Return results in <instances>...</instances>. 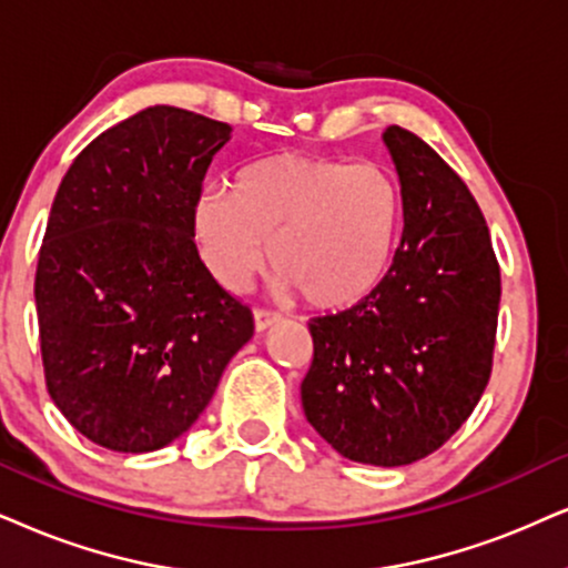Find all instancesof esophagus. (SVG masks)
Segmentation results:
<instances>
[{"label": "esophagus", "instance_id": "1", "mask_svg": "<svg viewBox=\"0 0 568 568\" xmlns=\"http://www.w3.org/2000/svg\"><path fill=\"white\" fill-rule=\"evenodd\" d=\"M280 320L277 312H272V308H254V325L256 329H267L270 325H275V322Z\"/></svg>", "mask_w": 568, "mask_h": 568}]
</instances>
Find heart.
<instances>
[{"label":"heart","mask_w":568,"mask_h":568,"mask_svg":"<svg viewBox=\"0 0 568 568\" xmlns=\"http://www.w3.org/2000/svg\"><path fill=\"white\" fill-rule=\"evenodd\" d=\"M404 217L398 183L372 162L272 154L196 204V239L227 288L267 262L285 291L320 312L367 301L393 267Z\"/></svg>","instance_id":"obj_1"}]
</instances>
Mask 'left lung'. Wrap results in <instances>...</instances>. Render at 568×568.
I'll use <instances>...</instances> for the list:
<instances>
[{
  "mask_svg": "<svg viewBox=\"0 0 568 568\" xmlns=\"http://www.w3.org/2000/svg\"><path fill=\"white\" fill-rule=\"evenodd\" d=\"M383 139L404 196L400 246L367 301L308 322L301 404L341 456L404 466L440 448L483 398L500 267L475 196L443 156L400 125Z\"/></svg>",
  "mask_w": 568,
  "mask_h": 568,
  "instance_id": "8db88e82",
  "label": "left lung"
}]
</instances>
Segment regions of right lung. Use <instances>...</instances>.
Wrapping results in <instances>:
<instances>
[{"label":"right lung","mask_w":568,"mask_h":568,"mask_svg":"<svg viewBox=\"0 0 568 568\" xmlns=\"http://www.w3.org/2000/svg\"><path fill=\"white\" fill-rule=\"evenodd\" d=\"M231 125L156 104L97 135L57 189L36 267L47 390L118 454L181 437L254 335L196 243V204Z\"/></svg>","instance_id":"obj_1"}]
</instances>
